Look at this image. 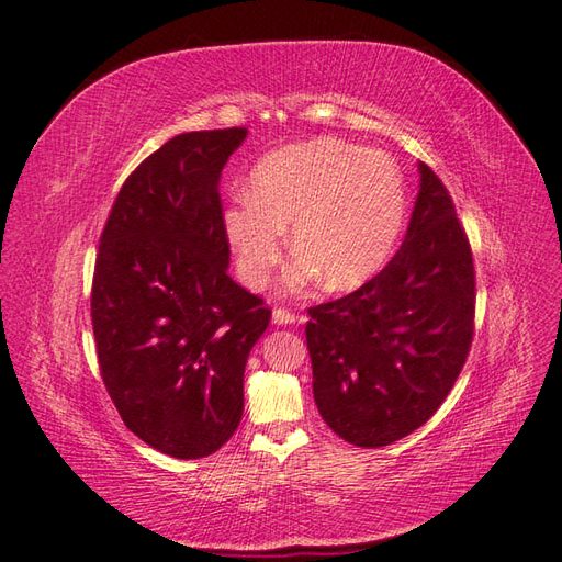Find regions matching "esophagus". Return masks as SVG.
Listing matches in <instances>:
<instances>
[{
  "instance_id": "1",
  "label": "esophagus",
  "mask_w": 562,
  "mask_h": 562,
  "mask_svg": "<svg viewBox=\"0 0 562 562\" xmlns=\"http://www.w3.org/2000/svg\"><path fill=\"white\" fill-rule=\"evenodd\" d=\"M271 319H273V324H295V312H291V310H285V307H277L273 310V314H271Z\"/></svg>"
}]
</instances>
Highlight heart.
<instances>
[{"instance_id":"heart-1","label":"heart","mask_w":562,"mask_h":562,"mask_svg":"<svg viewBox=\"0 0 562 562\" xmlns=\"http://www.w3.org/2000/svg\"><path fill=\"white\" fill-rule=\"evenodd\" d=\"M405 183L395 161L362 145L319 138L281 147L257 164L250 193L226 210L224 224L245 279L265 285L291 226L300 250L289 289L324 277L334 291L355 289L386 265L405 222Z\"/></svg>"}]
</instances>
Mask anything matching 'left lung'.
<instances>
[{"label": "left lung", "instance_id": "1", "mask_svg": "<svg viewBox=\"0 0 562 562\" xmlns=\"http://www.w3.org/2000/svg\"><path fill=\"white\" fill-rule=\"evenodd\" d=\"M401 250L358 291L307 310L312 391L340 439L381 448L448 398L474 338L476 277L448 188L427 164Z\"/></svg>", "mask_w": 562, "mask_h": 562}]
</instances>
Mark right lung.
Returning a JSON list of instances; mask_svg holds the SVG:
<instances>
[{"label": "right lung", "mask_w": 562, "mask_h": 562, "mask_svg": "<svg viewBox=\"0 0 562 562\" xmlns=\"http://www.w3.org/2000/svg\"><path fill=\"white\" fill-rule=\"evenodd\" d=\"M248 128L193 131L138 164L106 216L90 317L123 424L159 453L198 460L243 417V372L269 326L265 300L228 277L218 176Z\"/></svg>", "instance_id": "add662e5"}]
</instances>
